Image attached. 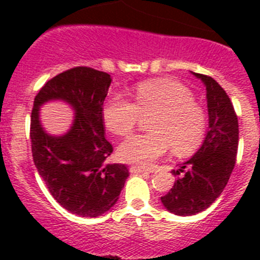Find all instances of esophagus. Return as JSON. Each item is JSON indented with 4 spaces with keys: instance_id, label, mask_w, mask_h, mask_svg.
Here are the masks:
<instances>
[{
    "instance_id": "34e87169",
    "label": "esophagus",
    "mask_w": 260,
    "mask_h": 260,
    "mask_svg": "<svg viewBox=\"0 0 260 260\" xmlns=\"http://www.w3.org/2000/svg\"><path fill=\"white\" fill-rule=\"evenodd\" d=\"M130 172H132V173H151V171L144 169V168L141 167H130Z\"/></svg>"
}]
</instances>
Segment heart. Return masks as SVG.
Masks as SVG:
<instances>
[{
    "label": "heart",
    "instance_id": "b5f03b06",
    "mask_svg": "<svg viewBox=\"0 0 260 260\" xmlns=\"http://www.w3.org/2000/svg\"><path fill=\"white\" fill-rule=\"evenodd\" d=\"M134 103L112 96L103 107L105 127L112 134L127 135L141 116H153L148 134L128 137L118 146L125 162L150 167L172 147L176 155H189L202 144L207 130V116L185 86L171 79L144 82L135 89Z\"/></svg>",
    "mask_w": 260,
    "mask_h": 260
}]
</instances>
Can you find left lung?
Here are the masks:
<instances>
[{
  "label": "left lung",
  "mask_w": 260,
  "mask_h": 260,
  "mask_svg": "<svg viewBox=\"0 0 260 260\" xmlns=\"http://www.w3.org/2000/svg\"><path fill=\"white\" fill-rule=\"evenodd\" d=\"M207 91L208 132L201 148L183 162L161 203L169 212L191 216L207 210L228 183L238 150V119L231 99L215 79L192 73Z\"/></svg>",
  "instance_id": "obj_1"
}]
</instances>
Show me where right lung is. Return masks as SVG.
I'll return each instance as SVG.
<instances>
[{"label": "right lung", "mask_w": 260, "mask_h": 260, "mask_svg": "<svg viewBox=\"0 0 260 260\" xmlns=\"http://www.w3.org/2000/svg\"><path fill=\"white\" fill-rule=\"evenodd\" d=\"M112 78L91 68H73L56 75L36 95L31 113L32 157L52 197L82 217H98L113 207L125 186L123 164H104L113 152L105 139L103 104ZM59 100L76 112L65 135L52 136L40 121V108Z\"/></svg>", "instance_id": "1"}]
</instances>
